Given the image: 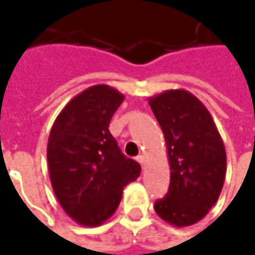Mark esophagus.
<instances>
[{
  "label": "esophagus",
  "mask_w": 255,
  "mask_h": 255,
  "mask_svg": "<svg viewBox=\"0 0 255 255\" xmlns=\"http://www.w3.org/2000/svg\"><path fill=\"white\" fill-rule=\"evenodd\" d=\"M137 161H138L141 165H144V162H145V157H144V155H138V157H137Z\"/></svg>",
  "instance_id": "34e87169"
}]
</instances>
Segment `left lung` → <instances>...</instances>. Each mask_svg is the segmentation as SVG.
<instances>
[{
  "label": "left lung",
  "mask_w": 255,
  "mask_h": 255,
  "mask_svg": "<svg viewBox=\"0 0 255 255\" xmlns=\"http://www.w3.org/2000/svg\"><path fill=\"white\" fill-rule=\"evenodd\" d=\"M168 151L170 187L154 210L174 227L203 220L216 204L227 171L224 142L205 106L185 90H168L148 100Z\"/></svg>",
  "instance_id": "8db88e82"
}]
</instances>
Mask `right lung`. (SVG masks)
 I'll use <instances>...</instances> for the list:
<instances>
[{
    "mask_svg": "<svg viewBox=\"0 0 255 255\" xmlns=\"http://www.w3.org/2000/svg\"><path fill=\"white\" fill-rule=\"evenodd\" d=\"M124 95L93 85L62 108L51 128L47 158L52 190L64 211L81 226L95 227L116 213L123 190L141 167L127 158L110 132Z\"/></svg>",
    "mask_w": 255,
    "mask_h": 255,
    "instance_id": "obj_1",
    "label": "right lung"
}]
</instances>
